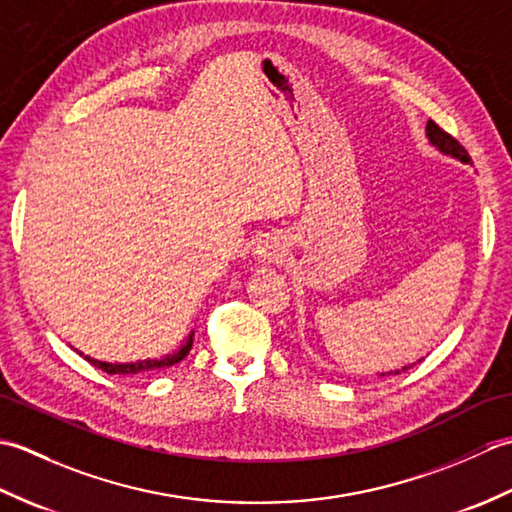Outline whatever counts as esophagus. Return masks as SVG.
<instances>
[{
    "label": "esophagus",
    "mask_w": 512,
    "mask_h": 512,
    "mask_svg": "<svg viewBox=\"0 0 512 512\" xmlns=\"http://www.w3.org/2000/svg\"><path fill=\"white\" fill-rule=\"evenodd\" d=\"M279 253H281V250L277 246H266V248L259 250V257L268 259V262H275V259L279 257Z\"/></svg>",
    "instance_id": "obj_1"
}]
</instances>
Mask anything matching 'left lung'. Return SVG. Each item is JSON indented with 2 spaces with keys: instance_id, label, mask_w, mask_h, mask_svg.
I'll return each mask as SVG.
<instances>
[{
  "instance_id": "1",
  "label": "left lung",
  "mask_w": 512,
  "mask_h": 512,
  "mask_svg": "<svg viewBox=\"0 0 512 512\" xmlns=\"http://www.w3.org/2000/svg\"><path fill=\"white\" fill-rule=\"evenodd\" d=\"M427 136H429V140H431V145H436L442 154H449V156H453V158H458V160H462V162H471V156H469V151H466L458 140H455L451 134H447L444 132L442 127H438L436 123L433 121H429L427 123ZM409 367H413V365H409ZM409 367H402V369H396L394 374H400V372H407ZM391 374V372H389ZM380 376H385V374H380Z\"/></svg>"
}]
</instances>
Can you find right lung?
<instances>
[{
    "instance_id": "1",
    "label": "right lung",
    "mask_w": 512,
    "mask_h": 512,
    "mask_svg": "<svg viewBox=\"0 0 512 512\" xmlns=\"http://www.w3.org/2000/svg\"><path fill=\"white\" fill-rule=\"evenodd\" d=\"M191 345H193V332L187 336V339H184V343L180 345L178 352L167 354L162 358H149V361H138V363H103V361H96V358L85 356V361L92 363L94 367L103 369V372H107V374H140V372H151V369H165V367L180 363L182 358L189 354Z\"/></svg>"
}]
</instances>
